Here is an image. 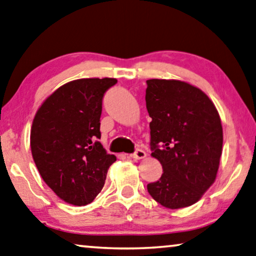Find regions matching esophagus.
I'll return each instance as SVG.
<instances>
[{
    "mask_svg": "<svg viewBox=\"0 0 256 256\" xmlns=\"http://www.w3.org/2000/svg\"><path fill=\"white\" fill-rule=\"evenodd\" d=\"M130 156L134 160H141V158H146V152H144V150H141V148H138V150H136V152Z\"/></svg>",
    "mask_w": 256,
    "mask_h": 256,
    "instance_id": "esophagus-1",
    "label": "esophagus"
}]
</instances>
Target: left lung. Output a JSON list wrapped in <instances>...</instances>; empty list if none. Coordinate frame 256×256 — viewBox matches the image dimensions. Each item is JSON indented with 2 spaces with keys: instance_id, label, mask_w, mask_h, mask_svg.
<instances>
[{
  "instance_id": "left-lung-1",
  "label": "left lung",
  "mask_w": 256,
  "mask_h": 256,
  "mask_svg": "<svg viewBox=\"0 0 256 256\" xmlns=\"http://www.w3.org/2000/svg\"><path fill=\"white\" fill-rule=\"evenodd\" d=\"M152 117V156L163 174L147 185L152 199L169 209L192 206L215 182L223 128L216 106L204 92L180 80H147Z\"/></svg>"
}]
</instances>
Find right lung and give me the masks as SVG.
I'll return each instance as SVG.
<instances>
[{
	"label": "right lung",
	"instance_id": "add662e5",
	"mask_svg": "<svg viewBox=\"0 0 256 256\" xmlns=\"http://www.w3.org/2000/svg\"><path fill=\"white\" fill-rule=\"evenodd\" d=\"M115 78L77 79L57 88L36 114L30 150L41 177L56 196L86 206L104 188L115 155L100 141L104 95Z\"/></svg>",
	"mask_w": 256,
	"mask_h": 256
}]
</instances>
